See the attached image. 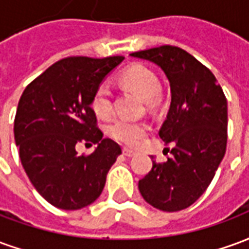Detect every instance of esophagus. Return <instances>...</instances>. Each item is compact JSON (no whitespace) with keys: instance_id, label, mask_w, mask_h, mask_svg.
I'll list each match as a JSON object with an SVG mask.
<instances>
[{"instance_id":"1","label":"esophagus","mask_w":249,"mask_h":249,"mask_svg":"<svg viewBox=\"0 0 249 249\" xmlns=\"http://www.w3.org/2000/svg\"><path fill=\"white\" fill-rule=\"evenodd\" d=\"M123 155L126 157H133L136 155V152L129 149V148H124V149H123Z\"/></svg>"}]
</instances>
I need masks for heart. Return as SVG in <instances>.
Masks as SVG:
<instances>
[{
  "label": "heart",
  "instance_id": "1",
  "mask_svg": "<svg viewBox=\"0 0 249 249\" xmlns=\"http://www.w3.org/2000/svg\"><path fill=\"white\" fill-rule=\"evenodd\" d=\"M120 81L125 84L126 87L133 89L140 94L141 97L145 98L149 105H153L159 100L160 94V81L159 77L152 71L151 68L141 64L128 66L126 69L121 71ZM92 109L94 114L100 119H108L113 113V98L112 90L107 84L98 85L94 90L92 97ZM149 126L144 121H136V120L120 119L113 120L108 125V133L114 140L124 142V144H136L148 133Z\"/></svg>",
  "mask_w": 249,
  "mask_h": 249
}]
</instances>
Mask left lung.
Here are the masks:
<instances>
[{
  "label": "left lung",
  "mask_w": 249,
  "mask_h": 249,
  "mask_svg": "<svg viewBox=\"0 0 249 249\" xmlns=\"http://www.w3.org/2000/svg\"><path fill=\"white\" fill-rule=\"evenodd\" d=\"M132 57L160 66L171 85V107L159 136L172 145L139 181L141 196L164 212L192 205L208 188L227 148V98L213 73L181 48L162 45ZM169 151V149H168Z\"/></svg>",
  "instance_id": "8db88e82"
}]
</instances>
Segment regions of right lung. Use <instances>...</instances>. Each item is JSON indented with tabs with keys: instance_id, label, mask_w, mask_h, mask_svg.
Here are the masks:
<instances>
[{
	"instance_id": "right-lung-1",
	"label": "right lung",
	"mask_w": 249,
	"mask_h": 249,
	"mask_svg": "<svg viewBox=\"0 0 249 249\" xmlns=\"http://www.w3.org/2000/svg\"><path fill=\"white\" fill-rule=\"evenodd\" d=\"M123 56L68 57L25 88L14 119V140L30 183L48 203L76 211L96 201L121 148L103 139L92 109L94 90ZM97 143L78 157V142Z\"/></svg>"
}]
</instances>
